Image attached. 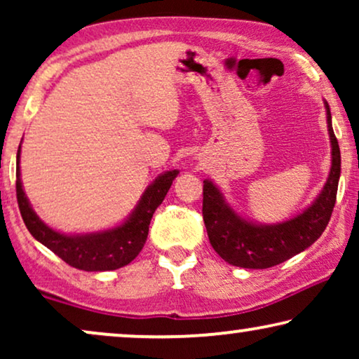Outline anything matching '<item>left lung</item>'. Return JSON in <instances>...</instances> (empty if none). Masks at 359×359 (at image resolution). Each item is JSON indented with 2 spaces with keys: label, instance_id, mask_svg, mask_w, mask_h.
<instances>
[{
  "label": "left lung",
  "instance_id": "left-lung-1",
  "mask_svg": "<svg viewBox=\"0 0 359 359\" xmlns=\"http://www.w3.org/2000/svg\"><path fill=\"white\" fill-rule=\"evenodd\" d=\"M323 106L332 147L330 173L320 193L302 212L276 224L255 222L240 215L225 201L224 193L214 181L204 180L203 217L209 242L219 257L232 266L248 269L276 266L311 247L325 230L335 208L341 156L333 134L330 107L327 101H323Z\"/></svg>",
  "mask_w": 359,
  "mask_h": 359
}]
</instances>
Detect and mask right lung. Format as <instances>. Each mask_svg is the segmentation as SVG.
Segmentation results:
<instances>
[{
  "instance_id": "obj_1",
  "label": "right lung",
  "mask_w": 359,
  "mask_h": 359,
  "mask_svg": "<svg viewBox=\"0 0 359 359\" xmlns=\"http://www.w3.org/2000/svg\"><path fill=\"white\" fill-rule=\"evenodd\" d=\"M22 142V140H21ZM21 145L16 156V196L22 220L34 238L57 257L83 271H112L129 264L142 252L156 208L163 203L178 170L165 171L147 186L134 210L116 227L90 233H63L43 222L24 193L21 181Z\"/></svg>"
}]
</instances>
